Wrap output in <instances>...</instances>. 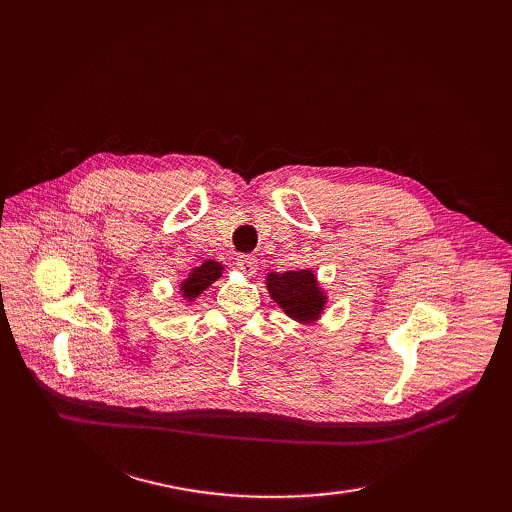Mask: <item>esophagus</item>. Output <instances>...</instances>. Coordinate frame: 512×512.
Instances as JSON below:
<instances>
[{"label": "esophagus", "mask_w": 512, "mask_h": 512, "mask_svg": "<svg viewBox=\"0 0 512 512\" xmlns=\"http://www.w3.org/2000/svg\"><path fill=\"white\" fill-rule=\"evenodd\" d=\"M237 269L243 273V275H254L256 269H258V260L250 254H243L237 258Z\"/></svg>", "instance_id": "obj_1"}]
</instances>
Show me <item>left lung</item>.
Here are the masks:
<instances>
[{
  "label": "left lung",
  "mask_w": 512,
  "mask_h": 512,
  "mask_svg": "<svg viewBox=\"0 0 512 512\" xmlns=\"http://www.w3.org/2000/svg\"><path fill=\"white\" fill-rule=\"evenodd\" d=\"M265 286L284 314L299 324H316L329 303L312 269L267 273Z\"/></svg>",
  "instance_id": "8db88e82"
}]
</instances>
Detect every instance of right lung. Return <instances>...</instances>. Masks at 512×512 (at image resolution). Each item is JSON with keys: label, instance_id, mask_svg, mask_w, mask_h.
<instances>
[{"label": "right lung", "instance_id": "obj_1", "mask_svg": "<svg viewBox=\"0 0 512 512\" xmlns=\"http://www.w3.org/2000/svg\"><path fill=\"white\" fill-rule=\"evenodd\" d=\"M224 273V265L218 260H205L200 267H194L185 280L179 282V294L185 303H194L213 282H218Z\"/></svg>", "mask_w": 512, "mask_h": 512}]
</instances>
